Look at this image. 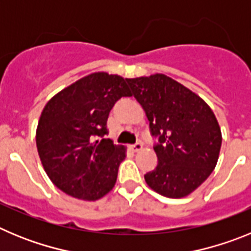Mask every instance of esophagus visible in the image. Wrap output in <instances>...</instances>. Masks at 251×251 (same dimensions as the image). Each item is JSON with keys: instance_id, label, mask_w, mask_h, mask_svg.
<instances>
[{"instance_id": "1", "label": "esophagus", "mask_w": 251, "mask_h": 251, "mask_svg": "<svg viewBox=\"0 0 251 251\" xmlns=\"http://www.w3.org/2000/svg\"><path fill=\"white\" fill-rule=\"evenodd\" d=\"M130 148H132V151H134V152H138V151H141L142 148H143V146H142L141 142H137V143H134L133 146H130Z\"/></svg>"}]
</instances>
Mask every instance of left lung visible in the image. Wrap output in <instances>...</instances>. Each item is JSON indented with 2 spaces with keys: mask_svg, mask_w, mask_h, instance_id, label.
<instances>
[{
  "mask_svg": "<svg viewBox=\"0 0 251 251\" xmlns=\"http://www.w3.org/2000/svg\"><path fill=\"white\" fill-rule=\"evenodd\" d=\"M132 95L158 138L157 167L145 175L153 191L170 199L194 192L214 171L221 148V129L211 108L182 84L165 74L126 79Z\"/></svg>",
  "mask_w": 251,
  "mask_h": 251,
  "instance_id": "1",
  "label": "left lung"
}]
</instances>
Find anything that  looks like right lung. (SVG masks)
<instances>
[{
  "label": "right lung",
  "mask_w": 251,
  "mask_h": 251,
  "mask_svg": "<svg viewBox=\"0 0 251 251\" xmlns=\"http://www.w3.org/2000/svg\"><path fill=\"white\" fill-rule=\"evenodd\" d=\"M122 97H132L126 79L93 73L66 86L44 108L37 152L51 182L65 194L95 201L114 187L126 147L104 136L109 112Z\"/></svg>",
  "instance_id": "obj_1"
}]
</instances>
